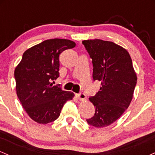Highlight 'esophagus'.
Masks as SVG:
<instances>
[{
	"mask_svg": "<svg viewBox=\"0 0 155 155\" xmlns=\"http://www.w3.org/2000/svg\"><path fill=\"white\" fill-rule=\"evenodd\" d=\"M78 98H79L80 101H84L87 99V96L84 93H83V92H80L79 95H78Z\"/></svg>",
	"mask_w": 155,
	"mask_h": 155,
	"instance_id": "obj_1",
	"label": "esophagus"
}]
</instances>
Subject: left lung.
Segmentation results:
<instances>
[{"label": "left lung", "mask_w": 155, "mask_h": 155, "mask_svg": "<svg viewBox=\"0 0 155 155\" xmlns=\"http://www.w3.org/2000/svg\"><path fill=\"white\" fill-rule=\"evenodd\" d=\"M92 58V78L101 82L95 96L89 97L95 113L87 122L104 127L118 120L133 99L137 76L128 51L115 43L101 39L82 41Z\"/></svg>", "instance_id": "1"}]
</instances>
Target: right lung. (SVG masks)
<instances>
[{
	"label": "right lung",
	"mask_w": 155,
	"mask_h": 155,
	"mask_svg": "<svg viewBox=\"0 0 155 155\" xmlns=\"http://www.w3.org/2000/svg\"><path fill=\"white\" fill-rule=\"evenodd\" d=\"M75 46V42L68 39H48L27 49L16 67L17 97L37 123L56 120L64 104L74 97L73 92L64 91L51 81L59 77L60 54Z\"/></svg>",
	"instance_id": "right-lung-1"
}]
</instances>
